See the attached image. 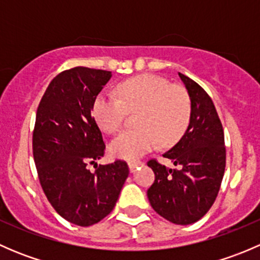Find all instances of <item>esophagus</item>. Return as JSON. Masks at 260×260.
<instances>
[{"mask_svg": "<svg viewBox=\"0 0 260 260\" xmlns=\"http://www.w3.org/2000/svg\"><path fill=\"white\" fill-rule=\"evenodd\" d=\"M141 165H142V162H141V161H131V162H128V167H129V171L133 172L136 169H137L138 166H141Z\"/></svg>", "mask_w": 260, "mask_h": 260, "instance_id": "1", "label": "esophagus"}]
</instances>
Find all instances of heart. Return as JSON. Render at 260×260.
<instances>
[{
    "instance_id": "heart-1",
    "label": "heart",
    "mask_w": 260,
    "mask_h": 260,
    "mask_svg": "<svg viewBox=\"0 0 260 260\" xmlns=\"http://www.w3.org/2000/svg\"><path fill=\"white\" fill-rule=\"evenodd\" d=\"M119 98L99 93L93 102V115L102 129L115 133L120 129L127 111L137 112L140 129L124 131L109 145L112 156L136 159L162 145H174L187 129L191 118V99L179 85L153 74H143L118 85Z\"/></svg>"
}]
</instances>
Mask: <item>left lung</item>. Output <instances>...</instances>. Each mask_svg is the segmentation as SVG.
Wrapping results in <instances>:
<instances>
[{"label": "left lung", "instance_id": "obj_1", "mask_svg": "<svg viewBox=\"0 0 260 260\" xmlns=\"http://www.w3.org/2000/svg\"><path fill=\"white\" fill-rule=\"evenodd\" d=\"M191 99V118L181 140L164 153L180 170L148 161L154 182L147 191L153 210L177 225L200 220L214 204L225 171L224 131L211 98L179 73Z\"/></svg>", "mask_w": 260, "mask_h": 260}]
</instances>
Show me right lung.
I'll return each instance as SVG.
<instances>
[{
  "instance_id": "add662e5",
  "label": "right lung",
  "mask_w": 260,
  "mask_h": 260,
  "mask_svg": "<svg viewBox=\"0 0 260 260\" xmlns=\"http://www.w3.org/2000/svg\"><path fill=\"white\" fill-rule=\"evenodd\" d=\"M111 78L107 70H65L49 84L36 112L32 152L41 187L57 214L79 226L111 214L129 174L120 159L95 172L86 169L106 149L91 107Z\"/></svg>"
}]
</instances>
